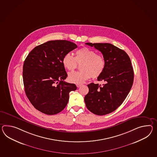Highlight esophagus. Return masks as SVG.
I'll return each instance as SVG.
<instances>
[{
	"label": "esophagus",
	"instance_id": "1",
	"mask_svg": "<svg viewBox=\"0 0 157 157\" xmlns=\"http://www.w3.org/2000/svg\"><path fill=\"white\" fill-rule=\"evenodd\" d=\"M76 85H77V87H80V86H81V85H82V84H76Z\"/></svg>",
	"mask_w": 157,
	"mask_h": 157
}]
</instances>
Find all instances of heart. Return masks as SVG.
<instances>
[{
	"label": "heart",
	"instance_id": "heart-1",
	"mask_svg": "<svg viewBox=\"0 0 157 157\" xmlns=\"http://www.w3.org/2000/svg\"><path fill=\"white\" fill-rule=\"evenodd\" d=\"M62 65L69 71L76 69L78 64H81V71L70 73L68 80L70 82L80 84L92 77L95 78L100 76L105 68L104 58L96 54L94 50L87 47L82 48L75 52L74 57L70 53L65 54L62 58Z\"/></svg>",
	"mask_w": 157,
	"mask_h": 157
}]
</instances>
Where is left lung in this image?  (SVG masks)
<instances>
[{
	"mask_svg": "<svg viewBox=\"0 0 157 157\" xmlns=\"http://www.w3.org/2000/svg\"><path fill=\"white\" fill-rule=\"evenodd\" d=\"M103 54L105 68L98 77L104 84H88L84 97L86 107L95 115H105L115 111L123 103L132 87L134 72L129 57L125 51L109 43H86Z\"/></svg>",
	"mask_w": 157,
	"mask_h": 157,
	"instance_id": "8db88e82",
	"label": "left lung"
}]
</instances>
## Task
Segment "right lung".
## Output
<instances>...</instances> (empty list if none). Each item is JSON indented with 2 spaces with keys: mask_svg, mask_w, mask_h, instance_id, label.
Listing matches in <instances>:
<instances>
[{
  "mask_svg": "<svg viewBox=\"0 0 157 157\" xmlns=\"http://www.w3.org/2000/svg\"><path fill=\"white\" fill-rule=\"evenodd\" d=\"M77 45L66 40L49 41L35 47L23 65V82L27 98L36 109L46 115L61 112L69 101L75 84L64 82L67 77L62 65L65 54Z\"/></svg>",
  "mask_w": 157,
  "mask_h": 157,
  "instance_id": "right-lung-1",
  "label": "right lung"
}]
</instances>
